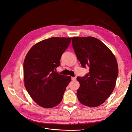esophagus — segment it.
<instances>
[{
    "label": "esophagus",
    "instance_id": "esophagus-1",
    "mask_svg": "<svg viewBox=\"0 0 132 132\" xmlns=\"http://www.w3.org/2000/svg\"><path fill=\"white\" fill-rule=\"evenodd\" d=\"M76 79V76H75V77H71V80H73V81H75Z\"/></svg>",
    "mask_w": 132,
    "mask_h": 132
}]
</instances>
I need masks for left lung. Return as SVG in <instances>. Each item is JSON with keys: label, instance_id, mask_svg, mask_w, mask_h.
I'll use <instances>...</instances> for the list:
<instances>
[{"label": "left lung", "instance_id": "8db88e82", "mask_svg": "<svg viewBox=\"0 0 132 132\" xmlns=\"http://www.w3.org/2000/svg\"><path fill=\"white\" fill-rule=\"evenodd\" d=\"M72 47L81 66H89L85 76L77 77L80 87L77 96L82 104L99 106L113 92L118 75L116 57L109 48L93 37H74Z\"/></svg>", "mask_w": 132, "mask_h": 132}]
</instances>
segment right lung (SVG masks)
<instances>
[{
    "label": "right lung",
    "instance_id": "right-lung-1",
    "mask_svg": "<svg viewBox=\"0 0 132 132\" xmlns=\"http://www.w3.org/2000/svg\"><path fill=\"white\" fill-rule=\"evenodd\" d=\"M72 38L52 37L34 45L25 57L23 73L26 89L32 99L45 108L62 101L71 77L57 72L60 59Z\"/></svg>",
    "mask_w": 132,
    "mask_h": 132
}]
</instances>
